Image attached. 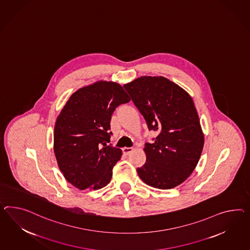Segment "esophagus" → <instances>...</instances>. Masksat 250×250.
Wrapping results in <instances>:
<instances>
[{
    "instance_id": "obj_1",
    "label": "esophagus",
    "mask_w": 250,
    "mask_h": 250,
    "mask_svg": "<svg viewBox=\"0 0 250 250\" xmlns=\"http://www.w3.org/2000/svg\"><path fill=\"white\" fill-rule=\"evenodd\" d=\"M133 150V147H123L122 148V152L124 155H128L131 151Z\"/></svg>"
}]
</instances>
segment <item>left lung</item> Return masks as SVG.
<instances>
[{
    "label": "left lung",
    "mask_w": 250,
    "mask_h": 250,
    "mask_svg": "<svg viewBox=\"0 0 250 250\" xmlns=\"http://www.w3.org/2000/svg\"><path fill=\"white\" fill-rule=\"evenodd\" d=\"M147 122L158 131L145 144L146 162L137 172L147 185L175 188L188 179L199 162L204 135L192 98L167 78L143 76L123 86Z\"/></svg>",
    "instance_id": "1"
}]
</instances>
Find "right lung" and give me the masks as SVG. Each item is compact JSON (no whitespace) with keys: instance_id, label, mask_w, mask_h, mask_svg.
<instances>
[{"instance_id":"1","label":"right lung","mask_w":250,"mask_h":250,"mask_svg":"<svg viewBox=\"0 0 250 250\" xmlns=\"http://www.w3.org/2000/svg\"><path fill=\"white\" fill-rule=\"evenodd\" d=\"M130 101L120 84L97 82L74 92L54 127L53 149L65 179L81 190L100 189L112 177L122 149L110 142L111 115Z\"/></svg>"}]
</instances>
